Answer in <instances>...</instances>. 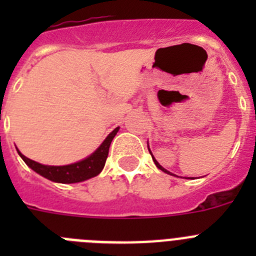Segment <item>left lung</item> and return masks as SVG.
<instances>
[{
  "instance_id": "8db88e82",
  "label": "left lung",
  "mask_w": 256,
  "mask_h": 256,
  "mask_svg": "<svg viewBox=\"0 0 256 256\" xmlns=\"http://www.w3.org/2000/svg\"><path fill=\"white\" fill-rule=\"evenodd\" d=\"M148 151H150V154H151V156H152V160H154V162H155V165H156V166H158V168H159V169H160V170H162V172H164V173H168V174H172V173H170V172H169V170H166V169H165V168H162V165H160V164H159V162H156V159H155V158H154V155H152V152H151V150H150V148H148ZM172 176H174V174H172Z\"/></svg>"
}]
</instances>
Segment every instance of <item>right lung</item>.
<instances>
[{
  "instance_id": "add662e5",
  "label": "right lung",
  "mask_w": 256,
  "mask_h": 256,
  "mask_svg": "<svg viewBox=\"0 0 256 256\" xmlns=\"http://www.w3.org/2000/svg\"><path fill=\"white\" fill-rule=\"evenodd\" d=\"M119 130V126H116L110 134L104 140L102 144L96 148V151L87 156L86 159L79 160L68 165H44L34 160L28 159L26 156L22 155L19 150L18 154L20 155L24 162L29 168L33 169L36 173H38L42 177L52 180L56 183H78L87 180L90 178H94L101 173V170L105 166L106 159L108 155V148L112 144V138Z\"/></svg>"
}]
</instances>
